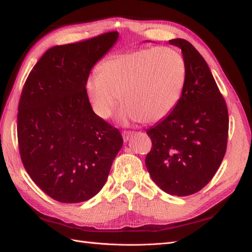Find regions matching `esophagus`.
Segmentation results:
<instances>
[{"label": "esophagus", "instance_id": "34e87169", "mask_svg": "<svg viewBox=\"0 0 252 252\" xmlns=\"http://www.w3.org/2000/svg\"><path fill=\"white\" fill-rule=\"evenodd\" d=\"M132 134H133V132H131V131H123V133H122V135H123L124 142H128L129 139H130L131 136H132Z\"/></svg>", "mask_w": 252, "mask_h": 252}]
</instances>
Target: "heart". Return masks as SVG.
Instances as JSON below:
<instances>
[{"instance_id": "obj_1", "label": "heart", "mask_w": 252, "mask_h": 252, "mask_svg": "<svg viewBox=\"0 0 252 252\" xmlns=\"http://www.w3.org/2000/svg\"><path fill=\"white\" fill-rule=\"evenodd\" d=\"M186 63L170 47L140 48L108 57L97 65L95 75L84 83L87 100L97 117L109 118L118 98L123 123H155L177 106L186 83Z\"/></svg>"}]
</instances>
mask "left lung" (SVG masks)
<instances>
[{"instance_id":"obj_1","label":"left lung","mask_w":252,"mask_h":252,"mask_svg":"<svg viewBox=\"0 0 252 252\" xmlns=\"http://www.w3.org/2000/svg\"><path fill=\"white\" fill-rule=\"evenodd\" d=\"M186 63V83L174 109L149 128L152 147L145 164L163 191L186 196L205 187L223 161L228 110L213 75L192 44L173 39Z\"/></svg>"}]
</instances>
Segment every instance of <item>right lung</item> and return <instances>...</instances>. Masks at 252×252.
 <instances>
[{"label": "right lung", "mask_w": 252, "mask_h": 252, "mask_svg": "<svg viewBox=\"0 0 252 252\" xmlns=\"http://www.w3.org/2000/svg\"><path fill=\"white\" fill-rule=\"evenodd\" d=\"M118 32L48 49L30 71L18 113L23 165L43 191L81 203L105 185L123 138L94 112L84 83L113 46Z\"/></svg>", "instance_id": "obj_1"}]
</instances>
